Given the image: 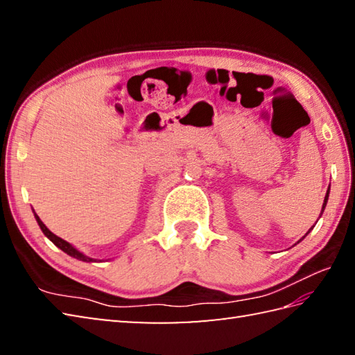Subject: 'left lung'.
I'll return each instance as SVG.
<instances>
[{
  "mask_svg": "<svg viewBox=\"0 0 355 355\" xmlns=\"http://www.w3.org/2000/svg\"><path fill=\"white\" fill-rule=\"evenodd\" d=\"M328 197H329V187H328V191H327V195H325V201H323V206H322V214H323V210H325V207H327V202H328ZM311 230V229H310ZM308 230V232H310ZM308 235V233H306ZM305 238V236H304Z\"/></svg>",
  "mask_w": 355,
  "mask_h": 355,
  "instance_id": "left-lung-1",
  "label": "left lung"
}]
</instances>
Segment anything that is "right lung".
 I'll list each match as a JSON object with an SVG mask.
<instances>
[{
	"label": "right lung",
	"instance_id": "right-lung-1",
	"mask_svg": "<svg viewBox=\"0 0 355 355\" xmlns=\"http://www.w3.org/2000/svg\"><path fill=\"white\" fill-rule=\"evenodd\" d=\"M35 214V212H33ZM35 218H36V221H37V224H40V227H41V230H42V233L45 236H47L53 244H55L56 247H59L61 248L62 252H65L67 254H70V256H73V258H76V259H79V261H84V262H94V259L93 258H88V256H85L84 253H80L78 248H74L70 243H67V241H64L62 238H59V236H56L55 233H51L47 227H45V224L40 220V216H37L36 214H35Z\"/></svg>",
	"mask_w": 355,
	"mask_h": 355
}]
</instances>
